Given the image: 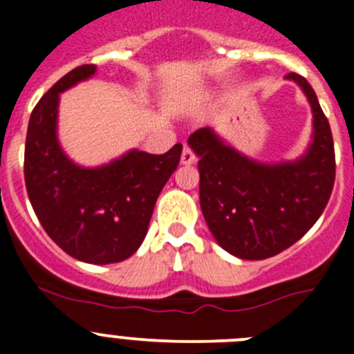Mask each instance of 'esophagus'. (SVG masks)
Listing matches in <instances>:
<instances>
[{
    "label": "esophagus",
    "instance_id": "34e87169",
    "mask_svg": "<svg viewBox=\"0 0 354 354\" xmlns=\"http://www.w3.org/2000/svg\"><path fill=\"white\" fill-rule=\"evenodd\" d=\"M194 161H196V154L193 153V149H191L189 146H184L183 156H180V163H183V165H193Z\"/></svg>",
    "mask_w": 354,
    "mask_h": 354
}]
</instances>
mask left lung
<instances>
[{
  "label": "left lung",
  "mask_w": 354,
  "mask_h": 354,
  "mask_svg": "<svg viewBox=\"0 0 354 354\" xmlns=\"http://www.w3.org/2000/svg\"><path fill=\"white\" fill-rule=\"evenodd\" d=\"M308 97L313 137L295 161L261 163L225 144L212 129L187 139L200 158V205L215 241L231 255L262 261L301 240L319 218L335 180L328 120L301 74L285 76Z\"/></svg>",
  "instance_id": "8db88e82"
}]
</instances>
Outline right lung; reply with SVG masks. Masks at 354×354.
<instances>
[{"instance_id":"right-lung-1","label":"right lung","mask_w":354,"mask_h":354,"mask_svg":"<svg viewBox=\"0 0 354 354\" xmlns=\"http://www.w3.org/2000/svg\"><path fill=\"white\" fill-rule=\"evenodd\" d=\"M95 71V64L76 67L36 104L26 137L24 177L36 217L66 254L88 264H113L142 245L183 144L165 154L132 149L93 168L74 163L57 137L60 93L92 78Z\"/></svg>"}]
</instances>
